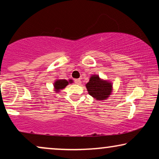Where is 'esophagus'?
<instances>
[{"mask_svg":"<svg viewBox=\"0 0 159 159\" xmlns=\"http://www.w3.org/2000/svg\"><path fill=\"white\" fill-rule=\"evenodd\" d=\"M75 82L76 84H80V83H81V80H80V79H77V80H75Z\"/></svg>","mask_w":159,"mask_h":159,"instance_id":"34e87169","label":"esophagus"}]
</instances>
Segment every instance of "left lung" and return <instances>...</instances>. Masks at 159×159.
Returning <instances> with one entry per match:
<instances>
[{
	"label": "left lung",
	"instance_id": "left-lung-1",
	"mask_svg": "<svg viewBox=\"0 0 159 159\" xmlns=\"http://www.w3.org/2000/svg\"><path fill=\"white\" fill-rule=\"evenodd\" d=\"M88 93L97 101H104L112 92L111 82L101 79L98 75H92L86 84Z\"/></svg>",
	"mask_w": 159,
	"mask_h": 159
}]
</instances>
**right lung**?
<instances>
[{"instance_id": "1", "label": "right lung", "mask_w": 159, "mask_h": 159, "mask_svg": "<svg viewBox=\"0 0 159 159\" xmlns=\"http://www.w3.org/2000/svg\"><path fill=\"white\" fill-rule=\"evenodd\" d=\"M72 82L73 80H69V81H67L66 80H56L53 84L55 91L56 93H58V91L66 88V85L69 84V83H72Z\"/></svg>"}]
</instances>
